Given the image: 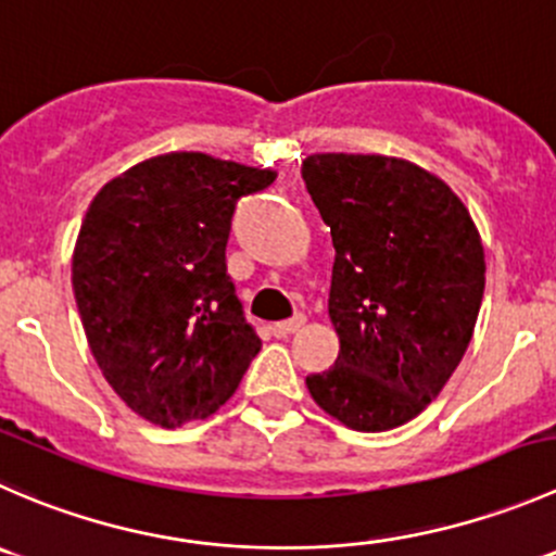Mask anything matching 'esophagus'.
<instances>
[{
  "instance_id": "esophagus-1",
  "label": "esophagus",
  "mask_w": 556,
  "mask_h": 556,
  "mask_svg": "<svg viewBox=\"0 0 556 556\" xmlns=\"http://www.w3.org/2000/svg\"><path fill=\"white\" fill-rule=\"evenodd\" d=\"M302 327H305V316H302V313H296V316L286 318V321H278L273 329H276L278 338H286V334H294L296 329H302Z\"/></svg>"
}]
</instances>
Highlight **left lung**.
I'll return each mask as SVG.
<instances>
[{
	"instance_id": "8db88e82",
	"label": "left lung",
	"mask_w": 556,
	"mask_h": 556,
	"mask_svg": "<svg viewBox=\"0 0 556 556\" xmlns=\"http://www.w3.org/2000/svg\"><path fill=\"white\" fill-rule=\"evenodd\" d=\"M302 180L332 235L329 318L340 338L307 392L351 430H394L463 362L486 280L481 235L463 200L405 159L313 153Z\"/></svg>"
}]
</instances>
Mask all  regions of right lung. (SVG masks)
<instances>
[{"label":"right lung","mask_w":556,"mask_h":556,"mask_svg":"<svg viewBox=\"0 0 556 556\" xmlns=\"http://www.w3.org/2000/svg\"><path fill=\"white\" fill-rule=\"evenodd\" d=\"M273 180V169L175 151L91 200L73 254L75 302L104 381L151 425L216 414L260 354L227 276V240L240 197Z\"/></svg>","instance_id":"add662e5"}]
</instances>
